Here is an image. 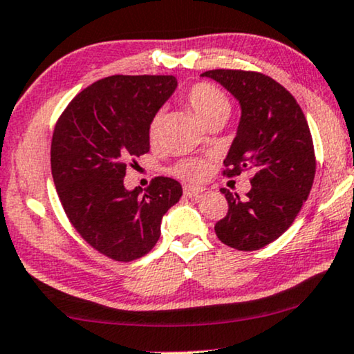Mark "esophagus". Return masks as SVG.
<instances>
[{"label": "esophagus", "instance_id": "34e87169", "mask_svg": "<svg viewBox=\"0 0 354 354\" xmlns=\"http://www.w3.org/2000/svg\"><path fill=\"white\" fill-rule=\"evenodd\" d=\"M183 191H185L186 197H197L199 194H202V192H204L205 189H204V187H196V186L186 185L185 187H183Z\"/></svg>", "mask_w": 354, "mask_h": 354}]
</instances>
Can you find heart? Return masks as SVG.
Returning <instances> with one entry per match:
<instances>
[{
  "label": "heart",
  "mask_w": 354,
  "mask_h": 354,
  "mask_svg": "<svg viewBox=\"0 0 354 354\" xmlns=\"http://www.w3.org/2000/svg\"><path fill=\"white\" fill-rule=\"evenodd\" d=\"M186 103L204 124L212 120H216V118H228L230 111H232V103L225 95V92L209 82H199L192 86L189 92L186 93ZM158 126L160 113L155 115L152 122H150L149 134L152 139L157 138ZM209 169L210 167L207 160L187 158L178 163L174 171L187 181H202L209 174Z\"/></svg>",
  "instance_id": "heart-1"
}]
</instances>
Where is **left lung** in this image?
<instances>
[{
    "label": "left lung",
    "instance_id": "1",
    "mask_svg": "<svg viewBox=\"0 0 354 354\" xmlns=\"http://www.w3.org/2000/svg\"><path fill=\"white\" fill-rule=\"evenodd\" d=\"M201 75L223 86L241 106L223 174L254 171L246 199L221 189L228 214L216 221L215 233L226 246L257 251L290 228L313 187L315 157L308 121L295 97L266 74L214 69Z\"/></svg>",
    "mask_w": 354,
    "mask_h": 354
}]
</instances>
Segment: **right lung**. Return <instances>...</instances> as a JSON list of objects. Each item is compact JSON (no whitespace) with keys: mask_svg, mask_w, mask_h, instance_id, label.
<instances>
[{"mask_svg":"<svg viewBox=\"0 0 354 354\" xmlns=\"http://www.w3.org/2000/svg\"><path fill=\"white\" fill-rule=\"evenodd\" d=\"M176 86L173 75H110L77 93L55 126L51 174L61 205L75 232L115 261L145 256L183 196L165 176L145 191L124 187L128 163L150 150V122Z\"/></svg>","mask_w":354,"mask_h":354,"instance_id":"right-lung-1","label":"right lung"}]
</instances>
